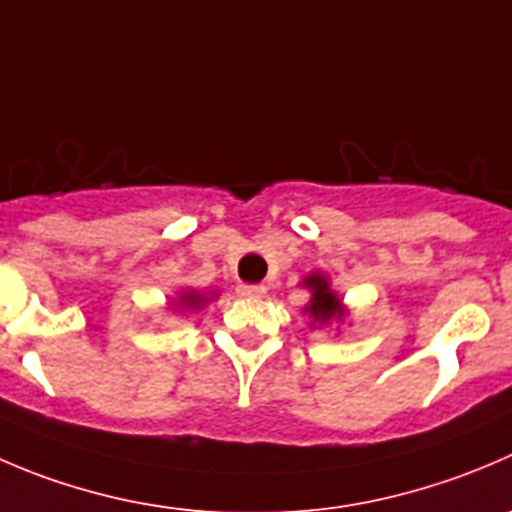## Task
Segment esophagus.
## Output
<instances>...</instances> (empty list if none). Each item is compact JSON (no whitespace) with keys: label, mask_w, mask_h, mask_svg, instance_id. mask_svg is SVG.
I'll return each instance as SVG.
<instances>
[{"label":"esophagus","mask_w":512,"mask_h":512,"mask_svg":"<svg viewBox=\"0 0 512 512\" xmlns=\"http://www.w3.org/2000/svg\"><path fill=\"white\" fill-rule=\"evenodd\" d=\"M267 287L265 285H240L242 297H265Z\"/></svg>","instance_id":"1"}]
</instances>
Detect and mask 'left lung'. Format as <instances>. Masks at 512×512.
I'll list each match as a JSON object with an SVG mask.
<instances>
[{"label": "left lung", "mask_w": 512, "mask_h": 512, "mask_svg": "<svg viewBox=\"0 0 512 512\" xmlns=\"http://www.w3.org/2000/svg\"><path fill=\"white\" fill-rule=\"evenodd\" d=\"M305 285L312 290V300H310V307H305L307 312H310L315 320L320 322H327L332 320V317H342V302L337 300L335 295L330 292V287H327V280L322 275H310L305 280Z\"/></svg>", "instance_id": "1"}]
</instances>
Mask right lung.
<instances>
[{"label":"right lung","instance_id":"add662e5","mask_svg":"<svg viewBox=\"0 0 512 512\" xmlns=\"http://www.w3.org/2000/svg\"><path fill=\"white\" fill-rule=\"evenodd\" d=\"M180 302L182 305H190V307H195V305H202V295H195V292H187V295H182L180 297Z\"/></svg>","mask_w":512,"mask_h":512}]
</instances>
